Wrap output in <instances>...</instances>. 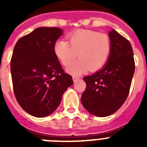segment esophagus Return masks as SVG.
Masks as SVG:
<instances>
[{
    "label": "esophagus",
    "instance_id": "obj_1",
    "mask_svg": "<svg viewBox=\"0 0 147 147\" xmlns=\"http://www.w3.org/2000/svg\"><path fill=\"white\" fill-rule=\"evenodd\" d=\"M80 78L79 77V76H73V80H74V82H77L78 80H80Z\"/></svg>",
    "mask_w": 147,
    "mask_h": 147
}]
</instances>
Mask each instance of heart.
<instances>
[{
	"label": "heart",
	"mask_w": 147,
	"mask_h": 147,
	"mask_svg": "<svg viewBox=\"0 0 147 147\" xmlns=\"http://www.w3.org/2000/svg\"><path fill=\"white\" fill-rule=\"evenodd\" d=\"M67 39L68 42L62 40L56 41L54 51L64 66L71 65L78 55L80 59L67 68L69 72L79 74L88 69L98 71L108 61L112 44L106 34L80 29L70 34Z\"/></svg>",
	"instance_id": "b5f03b06"
}]
</instances>
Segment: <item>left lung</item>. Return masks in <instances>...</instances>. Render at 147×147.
Wrapping results in <instances>:
<instances>
[{
    "mask_svg": "<svg viewBox=\"0 0 147 147\" xmlns=\"http://www.w3.org/2000/svg\"><path fill=\"white\" fill-rule=\"evenodd\" d=\"M112 49L107 63L91 76L83 78L86 88L81 97L91 114L105 117L116 112L129 93L135 72L132 45L128 40L112 29L109 32Z\"/></svg>",
    "mask_w": 147,
    "mask_h": 147,
    "instance_id": "obj_1",
    "label": "left lung"
}]
</instances>
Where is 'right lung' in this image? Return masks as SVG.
Segmentation results:
<instances>
[{
  "label": "right lung",
  "instance_id": "add662e5",
  "mask_svg": "<svg viewBox=\"0 0 147 147\" xmlns=\"http://www.w3.org/2000/svg\"><path fill=\"white\" fill-rule=\"evenodd\" d=\"M62 34L57 27L37 28L19 39L13 50L10 64L15 98L26 112L35 117L52 113L74 83L54 51Z\"/></svg>",
  "mask_w": 147,
  "mask_h": 147
}]
</instances>
